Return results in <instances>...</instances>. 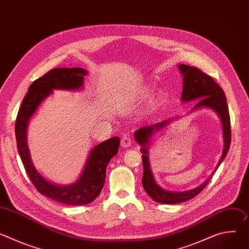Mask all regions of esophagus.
Here are the masks:
<instances>
[{
    "mask_svg": "<svg viewBox=\"0 0 249 249\" xmlns=\"http://www.w3.org/2000/svg\"><path fill=\"white\" fill-rule=\"evenodd\" d=\"M132 145V140L128 136H123L121 139V146L123 148H129Z\"/></svg>",
    "mask_w": 249,
    "mask_h": 249,
    "instance_id": "1",
    "label": "esophagus"
}]
</instances>
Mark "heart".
<instances>
[{
  "instance_id": "1",
  "label": "heart",
  "mask_w": 249,
  "mask_h": 249,
  "mask_svg": "<svg viewBox=\"0 0 249 249\" xmlns=\"http://www.w3.org/2000/svg\"><path fill=\"white\" fill-rule=\"evenodd\" d=\"M152 91H153L152 87H149V86L142 87L138 89L136 96L139 100H146L148 97H150V95L152 94ZM161 99H162L161 91H157L155 93V95L153 96V98L151 99V101H150L149 108H151V109L157 108L158 106L160 105V103L161 102Z\"/></svg>"
}]
</instances>
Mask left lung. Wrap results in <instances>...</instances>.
Segmentation results:
<instances>
[{
    "mask_svg": "<svg viewBox=\"0 0 249 249\" xmlns=\"http://www.w3.org/2000/svg\"><path fill=\"white\" fill-rule=\"evenodd\" d=\"M178 69L180 71V74L183 76V89L181 93L182 103H187L194 100L198 101L188 114L204 108H209L216 112L222 123L224 148L217 166L203 183L193 189L186 191H169L163 189L156 182L155 176L151 168L149 153L154 137H156L158 134L165 132L171 123L178 120L179 118L177 117L173 119H167L154 125L146 126L137 130L134 133L135 140L141 146L140 151L142 153V158H143L144 174L143 179H142V184H143L145 191L153 200L158 203L169 205L185 202L198 195L206 187L213 175H214L216 170L225 160L231 146V121L229 107L226 95L222 88L210 76L206 75L201 70L195 67L180 64L178 65Z\"/></svg>",
    "mask_w": 249,
    "mask_h": 249,
    "instance_id": "left-lung-1",
    "label": "left lung"
}]
</instances>
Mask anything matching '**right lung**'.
Instances as JSON below:
<instances>
[{"label": "right lung", "instance_id": "add662e5", "mask_svg": "<svg viewBox=\"0 0 249 249\" xmlns=\"http://www.w3.org/2000/svg\"><path fill=\"white\" fill-rule=\"evenodd\" d=\"M88 74V71L83 68H58L49 71L29 87L16 121L18 151L29 179L42 195L71 206L89 204L99 195L105 182L106 167L118 153L119 137H112L93 147L78 179L68 185H60L47 180L35 168L27 145V127L30 118L54 89H83L85 76Z\"/></svg>", "mask_w": 249, "mask_h": 249}]
</instances>
